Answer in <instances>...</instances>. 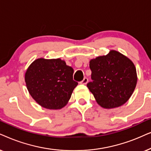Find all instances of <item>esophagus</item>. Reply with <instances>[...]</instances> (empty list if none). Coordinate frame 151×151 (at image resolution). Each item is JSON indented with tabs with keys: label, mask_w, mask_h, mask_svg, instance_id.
Masks as SVG:
<instances>
[{
	"label": "esophagus",
	"mask_w": 151,
	"mask_h": 151,
	"mask_svg": "<svg viewBox=\"0 0 151 151\" xmlns=\"http://www.w3.org/2000/svg\"><path fill=\"white\" fill-rule=\"evenodd\" d=\"M88 79L87 77H85L84 78V79L82 80V81L80 82V83L81 84H83V85H85V84H86L88 83Z\"/></svg>",
	"instance_id": "34e87169"
}]
</instances>
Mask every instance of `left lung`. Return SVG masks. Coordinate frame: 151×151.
<instances>
[{"instance_id": "obj_1", "label": "left lung", "mask_w": 151, "mask_h": 151, "mask_svg": "<svg viewBox=\"0 0 151 151\" xmlns=\"http://www.w3.org/2000/svg\"><path fill=\"white\" fill-rule=\"evenodd\" d=\"M92 81L87 87L96 102L104 108H114L129 99L137 84L134 64L119 52L111 50L106 56L90 61Z\"/></svg>"}]
</instances>
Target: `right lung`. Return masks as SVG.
Here are the masks:
<instances>
[{"instance_id":"right-lung-1","label":"right lung","mask_w":151,"mask_h":151,"mask_svg":"<svg viewBox=\"0 0 151 151\" xmlns=\"http://www.w3.org/2000/svg\"><path fill=\"white\" fill-rule=\"evenodd\" d=\"M73 68L60 59L35 60L25 73L30 95L42 107L61 109L78 85L73 80Z\"/></svg>"}]
</instances>
